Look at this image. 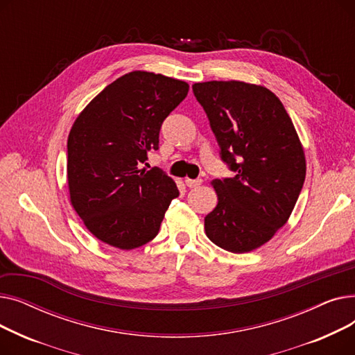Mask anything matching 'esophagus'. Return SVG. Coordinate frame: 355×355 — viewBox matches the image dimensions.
I'll return each mask as SVG.
<instances>
[{
  "mask_svg": "<svg viewBox=\"0 0 355 355\" xmlns=\"http://www.w3.org/2000/svg\"><path fill=\"white\" fill-rule=\"evenodd\" d=\"M185 185H187V187H190V189H194V187H198V185L202 182L200 178H197V180H190V178H185Z\"/></svg>",
  "mask_w": 355,
  "mask_h": 355,
  "instance_id": "1",
  "label": "esophagus"
}]
</instances>
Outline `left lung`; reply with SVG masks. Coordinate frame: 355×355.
<instances>
[{
  "label": "left lung",
  "mask_w": 355,
  "mask_h": 355,
  "mask_svg": "<svg viewBox=\"0 0 355 355\" xmlns=\"http://www.w3.org/2000/svg\"><path fill=\"white\" fill-rule=\"evenodd\" d=\"M233 178L213 180L217 206L207 237L232 253L252 252L286 225L306 175L304 146L282 102L268 87L240 80L194 83Z\"/></svg>",
  "instance_id": "obj_1"
}]
</instances>
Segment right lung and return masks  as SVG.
<instances>
[{
	"instance_id": "right-lung-1",
	"label": "right lung",
	"mask_w": 355,
	"mask_h": 355,
	"mask_svg": "<svg viewBox=\"0 0 355 355\" xmlns=\"http://www.w3.org/2000/svg\"><path fill=\"white\" fill-rule=\"evenodd\" d=\"M189 89V83L159 73L129 71L73 122L67 138L70 202L103 243L132 250L158 234L178 190L171 177L139 166L158 149L164 119Z\"/></svg>"
}]
</instances>
